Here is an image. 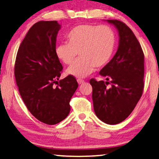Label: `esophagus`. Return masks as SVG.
Instances as JSON below:
<instances>
[{
    "instance_id": "1",
    "label": "esophagus",
    "mask_w": 159,
    "mask_h": 159,
    "mask_svg": "<svg viewBox=\"0 0 159 159\" xmlns=\"http://www.w3.org/2000/svg\"><path fill=\"white\" fill-rule=\"evenodd\" d=\"M77 82H78V83H79V84L80 85V84H83V83L85 82V80H83V79H77Z\"/></svg>"
}]
</instances>
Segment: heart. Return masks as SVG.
Instances as JSON below:
<instances>
[{
    "label": "heart",
    "instance_id": "b5f03b06",
    "mask_svg": "<svg viewBox=\"0 0 159 159\" xmlns=\"http://www.w3.org/2000/svg\"><path fill=\"white\" fill-rule=\"evenodd\" d=\"M68 42H61L56 47V54L65 65H71L78 52L80 58L67 69L68 74L84 78L95 67H102L109 62L113 53L114 32L107 25L82 24L67 34Z\"/></svg>",
    "mask_w": 159,
    "mask_h": 159
}]
</instances>
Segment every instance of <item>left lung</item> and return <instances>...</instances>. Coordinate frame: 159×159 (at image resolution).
I'll list each match as a JSON object with an SVG mask.
<instances>
[{
  "instance_id": "8db88e82",
  "label": "left lung",
  "mask_w": 159,
  "mask_h": 159,
  "mask_svg": "<svg viewBox=\"0 0 159 159\" xmlns=\"http://www.w3.org/2000/svg\"><path fill=\"white\" fill-rule=\"evenodd\" d=\"M119 34L114 57L99 71L106 81L89 80L94 112L108 125H117L129 117L142 96L144 88V53L134 33L125 23L107 20ZM111 83V85L107 87Z\"/></svg>"
}]
</instances>
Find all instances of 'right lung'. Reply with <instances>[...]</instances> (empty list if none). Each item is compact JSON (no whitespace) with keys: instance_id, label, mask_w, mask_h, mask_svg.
I'll use <instances>...</instances> for the list:
<instances>
[{"instance_id":"add662e5","label":"right lung","mask_w":159,"mask_h":159,"mask_svg":"<svg viewBox=\"0 0 159 159\" xmlns=\"http://www.w3.org/2000/svg\"><path fill=\"white\" fill-rule=\"evenodd\" d=\"M60 28L57 21L34 24L19 46L14 65L16 85L27 108L48 125H56L67 117L71 98L79 86L71 75L57 82L62 70L56 54ZM54 84L58 85L56 87Z\"/></svg>"}]
</instances>
